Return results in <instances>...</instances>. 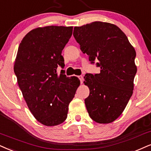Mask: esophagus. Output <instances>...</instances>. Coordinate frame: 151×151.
<instances>
[{"label":"esophagus","instance_id":"1","mask_svg":"<svg viewBox=\"0 0 151 151\" xmlns=\"http://www.w3.org/2000/svg\"><path fill=\"white\" fill-rule=\"evenodd\" d=\"M78 78L80 79V81H81V83H83V76H78Z\"/></svg>","mask_w":151,"mask_h":151}]
</instances>
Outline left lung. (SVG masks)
Segmentation results:
<instances>
[{"instance_id": "8db88e82", "label": "left lung", "mask_w": 151, "mask_h": 151, "mask_svg": "<svg viewBox=\"0 0 151 151\" xmlns=\"http://www.w3.org/2000/svg\"><path fill=\"white\" fill-rule=\"evenodd\" d=\"M73 36L91 64L99 73H87L85 85L90 95L85 99L93 120L106 124L116 120L131 98L137 73L136 52L120 28L106 22H94L74 27Z\"/></svg>"}]
</instances>
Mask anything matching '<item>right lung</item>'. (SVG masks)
Returning a JSON list of instances; mask_svg holds the SVG:
<instances>
[{
	"label": "right lung",
	"mask_w": 151,
	"mask_h": 151,
	"mask_svg": "<svg viewBox=\"0 0 151 151\" xmlns=\"http://www.w3.org/2000/svg\"><path fill=\"white\" fill-rule=\"evenodd\" d=\"M72 27L50 26L29 32L19 46L14 66L17 83L35 118L46 126L62 123L80 85L66 77L61 52L72 36Z\"/></svg>",
	"instance_id": "obj_1"
}]
</instances>
